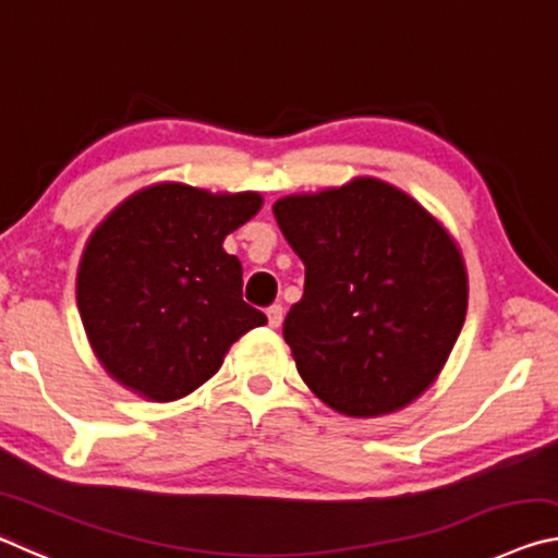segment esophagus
<instances>
[{
  "mask_svg": "<svg viewBox=\"0 0 558 558\" xmlns=\"http://www.w3.org/2000/svg\"><path fill=\"white\" fill-rule=\"evenodd\" d=\"M268 325L276 329V327H280L282 325V317H286V310H282V305H270L268 307Z\"/></svg>",
  "mask_w": 558,
  "mask_h": 558,
  "instance_id": "1",
  "label": "esophagus"
}]
</instances>
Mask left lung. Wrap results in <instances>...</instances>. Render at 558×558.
<instances>
[{
    "label": "left lung",
    "mask_w": 558,
    "mask_h": 558,
    "mask_svg": "<svg viewBox=\"0 0 558 558\" xmlns=\"http://www.w3.org/2000/svg\"><path fill=\"white\" fill-rule=\"evenodd\" d=\"M272 214L305 263V292L282 325L302 381L354 418L418 399L468 313V270L450 233L374 177L282 196Z\"/></svg>",
    "instance_id": "obj_1"
}]
</instances>
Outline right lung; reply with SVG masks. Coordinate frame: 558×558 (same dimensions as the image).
I'll list each match as a JSON object with an SVG mask.
<instances>
[{"label": "right lung", "mask_w": 558, "mask_h": 558, "mask_svg": "<svg viewBox=\"0 0 558 558\" xmlns=\"http://www.w3.org/2000/svg\"><path fill=\"white\" fill-rule=\"evenodd\" d=\"M260 194L179 182L140 189L83 251L78 310L112 379L149 401H177L221 369L229 347L266 325L241 298V260L223 239L258 214Z\"/></svg>", "instance_id": "add662e5"}]
</instances>
